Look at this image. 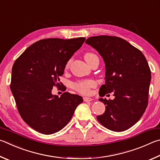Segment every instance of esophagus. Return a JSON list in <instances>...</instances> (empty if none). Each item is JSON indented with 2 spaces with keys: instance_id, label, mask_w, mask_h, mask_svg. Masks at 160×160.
Wrapping results in <instances>:
<instances>
[{
  "instance_id": "esophagus-1",
  "label": "esophagus",
  "mask_w": 160,
  "mask_h": 160,
  "mask_svg": "<svg viewBox=\"0 0 160 160\" xmlns=\"http://www.w3.org/2000/svg\"><path fill=\"white\" fill-rule=\"evenodd\" d=\"M83 101H84V102H91V101H92V100H93V99L91 98H88V97H83Z\"/></svg>"
}]
</instances>
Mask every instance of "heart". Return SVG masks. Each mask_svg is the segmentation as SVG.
<instances>
[{
    "mask_svg": "<svg viewBox=\"0 0 160 160\" xmlns=\"http://www.w3.org/2000/svg\"><path fill=\"white\" fill-rule=\"evenodd\" d=\"M97 56L92 52H86L83 58H84L85 60L87 62L88 64L91 62L92 59L94 58ZM70 64V60L67 62L66 64V68H68ZM96 83L92 80H83V81H78V82H74L72 83V88L77 91L78 93L83 95H87L91 93V89L92 88L95 87Z\"/></svg>",
    "mask_w": 160,
    "mask_h": 160,
    "instance_id": "heart-1",
    "label": "heart"
}]
</instances>
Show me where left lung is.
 Segmentation results:
<instances>
[{
  "label": "left lung",
  "mask_w": 160,
  "mask_h": 160,
  "mask_svg": "<svg viewBox=\"0 0 160 160\" xmlns=\"http://www.w3.org/2000/svg\"><path fill=\"white\" fill-rule=\"evenodd\" d=\"M86 43L98 50L105 64V84L100 88V96L113 92L115 97L99 99L105 111L97 116L98 121L111 131L127 130L141 118L148 106L151 72L146 58L117 36H93Z\"/></svg>",
  "instance_id": "1"
}]
</instances>
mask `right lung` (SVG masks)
I'll return each instance as SVG.
<instances>
[{"label":"right lung","instance_id":"right-lung-1","mask_svg":"<svg viewBox=\"0 0 160 160\" xmlns=\"http://www.w3.org/2000/svg\"><path fill=\"white\" fill-rule=\"evenodd\" d=\"M84 37L45 38L31 45L17 59L12 69L10 89L22 119L43 134L55 133L72 119L82 97L64 92L52 94L53 86L65 89L59 82L66 64L82 46Z\"/></svg>","mask_w":160,"mask_h":160}]
</instances>
